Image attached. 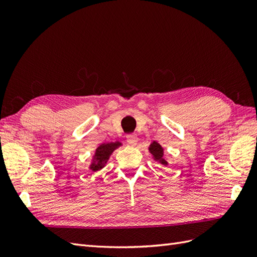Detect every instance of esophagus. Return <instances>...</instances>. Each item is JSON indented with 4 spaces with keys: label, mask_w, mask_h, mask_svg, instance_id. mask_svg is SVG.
Segmentation results:
<instances>
[{
    "label": "esophagus",
    "mask_w": 257,
    "mask_h": 257,
    "mask_svg": "<svg viewBox=\"0 0 257 257\" xmlns=\"http://www.w3.org/2000/svg\"><path fill=\"white\" fill-rule=\"evenodd\" d=\"M126 142L130 146L135 147L138 143V137L135 134H130V135L126 136Z\"/></svg>",
    "instance_id": "1"
}]
</instances>
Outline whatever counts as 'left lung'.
I'll return each mask as SVG.
<instances>
[{"label": "left lung", "instance_id": "8db88e82", "mask_svg": "<svg viewBox=\"0 0 257 257\" xmlns=\"http://www.w3.org/2000/svg\"><path fill=\"white\" fill-rule=\"evenodd\" d=\"M149 151L155 161L161 163L162 165H165V166L168 165V162L164 159V149H163V147L159 143L157 142L151 143V145L149 146Z\"/></svg>", "mask_w": 257, "mask_h": 257}]
</instances>
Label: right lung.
<instances>
[{
	"label": "right lung",
	"mask_w": 257,
	"mask_h": 257,
	"mask_svg": "<svg viewBox=\"0 0 257 257\" xmlns=\"http://www.w3.org/2000/svg\"><path fill=\"white\" fill-rule=\"evenodd\" d=\"M121 146H122V144L119 142L99 145L96 148L94 157H93V160L91 162V165L89 168L94 173L99 172L100 169L105 167V165L107 164V162H108V160H109L112 152L115 149H118V148Z\"/></svg>",
	"instance_id": "add662e5"
}]
</instances>
